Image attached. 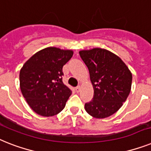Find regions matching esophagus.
<instances>
[{"mask_svg": "<svg viewBox=\"0 0 151 151\" xmlns=\"http://www.w3.org/2000/svg\"><path fill=\"white\" fill-rule=\"evenodd\" d=\"M81 90V86H78L77 87H76V91L77 93H78V92H80Z\"/></svg>", "mask_w": 151, "mask_h": 151, "instance_id": "34e87169", "label": "esophagus"}]
</instances>
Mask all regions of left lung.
Segmentation results:
<instances>
[{
  "label": "left lung",
  "mask_w": 151,
  "mask_h": 151,
  "mask_svg": "<svg viewBox=\"0 0 151 151\" xmlns=\"http://www.w3.org/2000/svg\"><path fill=\"white\" fill-rule=\"evenodd\" d=\"M79 55L89 69L94 89L93 99L85 104L86 111L98 119L113 115L130 93V71L121 58L106 49L83 50Z\"/></svg>",
  "instance_id": "8db88e82"
}]
</instances>
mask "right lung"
<instances>
[{
    "mask_svg": "<svg viewBox=\"0 0 151 151\" xmlns=\"http://www.w3.org/2000/svg\"><path fill=\"white\" fill-rule=\"evenodd\" d=\"M73 55L72 50L44 48L32 55L20 71L22 95L38 115L52 116L64 109L72 91L62 83V68Z\"/></svg>",
    "mask_w": 151,
    "mask_h": 151,
    "instance_id": "obj_1",
    "label": "right lung"
}]
</instances>
